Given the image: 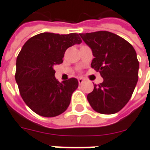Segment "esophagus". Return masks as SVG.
<instances>
[{
  "label": "esophagus",
  "mask_w": 150,
  "mask_h": 150,
  "mask_svg": "<svg viewBox=\"0 0 150 150\" xmlns=\"http://www.w3.org/2000/svg\"><path fill=\"white\" fill-rule=\"evenodd\" d=\"M84 81H85V80H84L83 78H79V79H78V82H79L80 85H82V84L84 83Z\"/></svg>",
  "instance_id": "34e87169"
}]
</instances>
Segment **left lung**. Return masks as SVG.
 <instances>
[{
	"mask_svg": "<svg viewBox=\"0 0 150 150\" xmlns=\"http://www.w3.org/2000/svg\"><path fill=\"white\" fill-rule=\"evenodd\" d=\"M80 35L95 57L91 66L104 79L99 85H94L87 100L98 113H117L129 102L138 82L139 65L136 51L125 40L109 31Z\"/></svg>",
	"mask_w": 150,
	"mask_h": 150,
	"instance_id": "left-lung-1",
	"label": "left lung"
}]
</instances>
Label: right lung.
<instances>
[{"label":"right lung","instance_id":"1","mask_svg":"<svg viewBox=\"0 0 150 150\" xmlns=\"http://www.w3.org/2000/svg\"><path fill=\"white\" fill-rule=\"evenodd\" d=\"M81 42L76 33L44 32L30 38L22 46L15 77L23 100L37 115L57 116L70 105L79 82L70 78L59 83L54 77V67L63 62L66 50Z\"/></svg>","mask_w":150,"mask_h":150}]
</instances>
